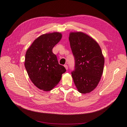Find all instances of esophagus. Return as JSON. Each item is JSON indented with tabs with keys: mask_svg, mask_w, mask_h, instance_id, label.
<instances>
[{
	"mask_svg": "<svg viewBox=\"0 0 127 127\" xmlns=\"http://www.w3.org/2000/svg\"><path fill=\"white\" fill-rule=\"evenodd\" d=\"M64 68H65V69H66V70H68V65H67V64H64Z\"/></svg>",
	"mask_w": 127,
	"mask_h": 127,
	"instance_id": "esophagus-1",
	"label": "esophagus"
}]
</instances>
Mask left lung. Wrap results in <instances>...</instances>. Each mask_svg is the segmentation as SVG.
Returning <instances> with one entry per match:
<instances>
[{
	"label": "left lung",
	"mask_w": 127,
	"mask_h": 127,
	"mask_svg": "<svg viewBox=\"0 0 127 127\" xmlns=\"http://www.w3.org/2000/svg\"><path fill=\"white\" fill-rule=\"evenodd\" d=\"M69 40L75 60L71 76L78 91L88 94L97 87L103 71L104 58L94 39L82 32H71Z\"/></svg>",
	"instance_id": "1"
}]
</instances>
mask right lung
<instances>
[{
    "mask_svg": "<svg viewBox=\"0 0 127 127\" xmlns=\"http://www.w3.org/2000/svg\"><path fill=\"white\" fill-rule=\"evenodd\" d=\"M62 38V34L59 32L43 34L33 41L26 51L25 66L28 76L33 84L43 91L53 89L66 71L52 52Z\"/></svg>",
    "mask_w": 127,
    "mask_h": 127,
    "instance_id": "add662e5",
    "label": "right lung"
}]
</instances>
